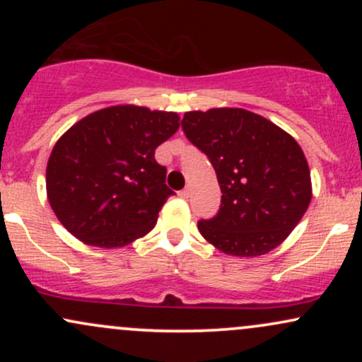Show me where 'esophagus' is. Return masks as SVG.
Here are the masks:
<instances>
[{"instance_id":"34e87169","label":"esophagus","mask_w":362,"mask_h":362,"mask_svg":"<svg viewBox=\"0 0 362 362\" xmlns=\"http://www.w3.org/2000/svg\"><path fill=\"white\" fill-rule=\"evenodd\" d=\"M178 195H180L182 199H189L190 197V189H189V187H187V189L180 190V192H178Z\"/></svg>"}]
</instances>
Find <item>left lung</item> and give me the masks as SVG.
<instances>
[{
    "instance_id": "left-lung-1",
    "label": "left lung",
    "mask_w": 362,
    "mask_h": 362,
    "mask_svg": "<svg viewBox=\"0 0 362 362\" xmlns=\"http://www.w3.org/2000/svg\"><path fill=\"white\" fill-rule=\"evenodd\" d=\"M182 129L209 158L223 192L218 214L197 223L207 242L236 257L284 242L311 201L308 161L293 136L245 109L187 112Z\"/></svg>"
}]
</instances>
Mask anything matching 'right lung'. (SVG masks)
<instances>
[{
  "instance_id": "1",
  "label": "right lung",
  "mask_w": 362,
  "mask_h": 362,
  "mask_svg": "<svg viewBox=\"0 0 362 362\" xmlns=\"http://www.w3.org/2000/svg\"><path fill=\"white\" fill-rule=\"evenodd\" d=\"M175 112L115 105L66 131L47 161L45 187L57 219L83 243L126 247L155 228L170 195L155 149L180 126Z\"/></svg>"
}]
</instances>
